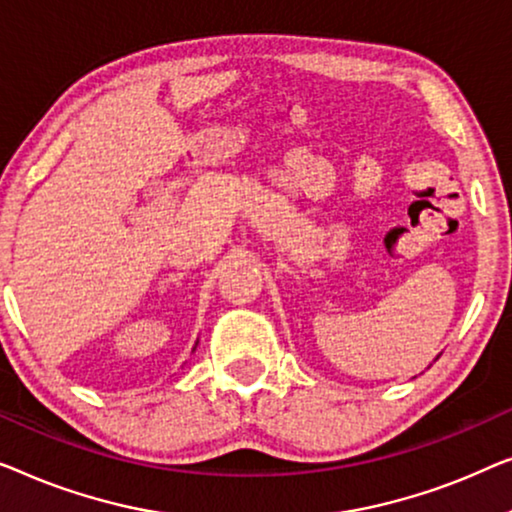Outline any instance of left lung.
Returning <instances> with one entry per match:
<instances>
[{
	"mask_svg": "<svg viewBox=\"0 0 512 512\" xmlns=\"http://www.w3.org/2000/svg\"><path fill=\"white\" fill-rule=\"evenodd\" d=\"M438 357H441V355H438ZM438 357H436V359H438Z\"/></svg>",
	"mask_w": 512,
	"mask_h": 512,
	"instance_id": "left-lung-1",
	"label": "left lung"
}]
</instances>
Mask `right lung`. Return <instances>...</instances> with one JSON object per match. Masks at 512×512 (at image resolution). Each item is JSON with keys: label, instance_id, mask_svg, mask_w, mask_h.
<instances>
[{"label": "right lung", "instance_id": "add662e5", "mask_svg": "<svg viewBox=\"0 0 512 512\" xmlns=\"http://www.w3.org/2000/svg\"><path fill=\"white\" fill-rule=\"evenodd\" d=\"M197 343H199V341H197ZM197 343H194V348H197ZM194 348H192V350H194Z\"/></svg>", "mask_w": 512, "mask_h": 512}]
</instances>
